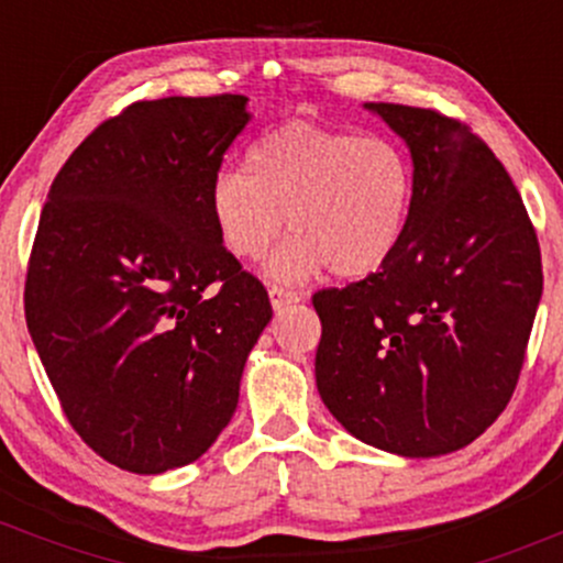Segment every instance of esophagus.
<instances>
[{
	"label": "esophagus",
	"instance_id": "34e87169",
	"mask_svg": "<svg viewBox=\"0 0 563 563\" xmlns=\"http://www.w3.org/2000/svg\"><path fill=\"white\" fill-rule=\"evenodd\" d=\"M301 301V296L296 294V290H288V288H277L273 286L269 288V303H273V309H286L290 303Z\"/></svg>",
	"mask_w": 563,
	"mask_h": 563
}]
</instances>
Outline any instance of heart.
I'll use <instances>...</instances> for the list:
<instances>
[{
	"label": "heart",
	"instance_id": "b5f03b06",
	"mask_svg": "<svg viewBox=\"0 0 563 563\" xmlns=\"http://www.w3.org/2000/svg\"><path fill=\"white\" fill-rule=\"evenodd\" d=\"M412 166L397 142L290 121L254 142L245 172L211 183V222L230 256L260 262L280 232L294 238L269 260L275 280L318 269L363 280L391 260L410 217Z\"/></svg>",
	"mask_w": 563,
	"mask_h": 563
}]
</instances>
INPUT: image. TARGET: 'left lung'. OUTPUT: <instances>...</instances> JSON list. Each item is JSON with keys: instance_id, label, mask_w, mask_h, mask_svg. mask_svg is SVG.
<instances>
[{"instance_id": "1", "label": "left lung", "mask_w": 563, "mask_h": 563, "mask_svg": "<svg viewBox=\"0 0 563 563\" xmlns=\"http://www.w3.org/2000/svg\"><path fill=\"white\" fill-rule=\"evenodd\" d=\"M410 151V217L378 273L314 294L318 391L352 437L437 457L506 410L542 296L540 245L484 142L437 111L365 102Z\"/></svg>"}]
</instances>
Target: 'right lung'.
Wrapping results in <instances>:
<instances>
[{
    "mask_svg": "<svg viewBox=\"0 0 563 563\" xmlns=\"http://www.w3.org/2000/svg\"><path fill=\"white\" fill-rule=\"evenodd\" d=\"M249 97L129 106L70 153L38 219L25 322L70 426L132 474L198 461L273 320L224 251L209 192Z\"/></svg>",
    "mask_w": 563,
    "mask_h": 563,
    "instance_id": "obj_1",
    "label": "right lung"
}]
</instances>
